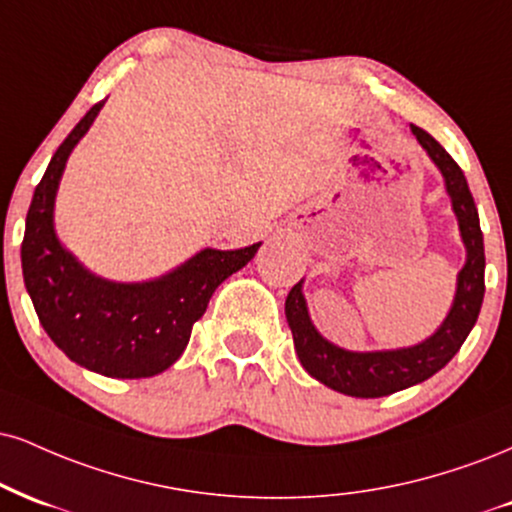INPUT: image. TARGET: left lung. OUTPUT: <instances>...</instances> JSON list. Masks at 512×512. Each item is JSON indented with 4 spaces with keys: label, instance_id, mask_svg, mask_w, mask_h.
<instances>
[{
    "label": "left lung",
    "instance_id": "left-lung-1",
    "mask_svg": "<svg viewBox=\"0 0 512 512\" xmlns=\"http://www.w3.org/2000/svg\"><path fill=\"white\" fill-rule=\"evenodd\" d=\"M412 133L446 178V190L451 195L453 212L460 224V236H463L467 248V262L458 274V291H455L451 312L443 319L439 331L429 336L427 341H422L420 346L381 350V353H350V350L338 348L319 336L310 322V315H307L303 288H300L303 281L295 283L286 298V319L293 331L300 365L324 386L346 393V396L381 398L434 377L441 367H446L453 360V355L458 353L474 322H477L479 310H482L484 238L465 174L427 131L412 123Z\"/></svg>",
    "mask_w": 512,
    "mask_h": 512
}]
</instances>
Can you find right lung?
I'll use <instances>...</instances> for the list:
<instances>
[{
    "mask_svg": "<svg viewBox=\"0 0 512 512\" xmlns=\"http://www.w3.org/2000/svg\"><path fill=\"white\" fill-rule=\"evenodd\" d=\"M102 104L90 107L66 135L35 188L21 243L23 281L42 329L73 362L114 379L155 377L186 350L219 283L243 269L262 243L207 248L176 272L145 283L104 281L80 267L54 233V195L66 159Z\"/></svg>",
    "mask_w": 512,
    "mask_h": 512,
    "instance_id": "1",
    "label": "right lung"
}]
</instances>
